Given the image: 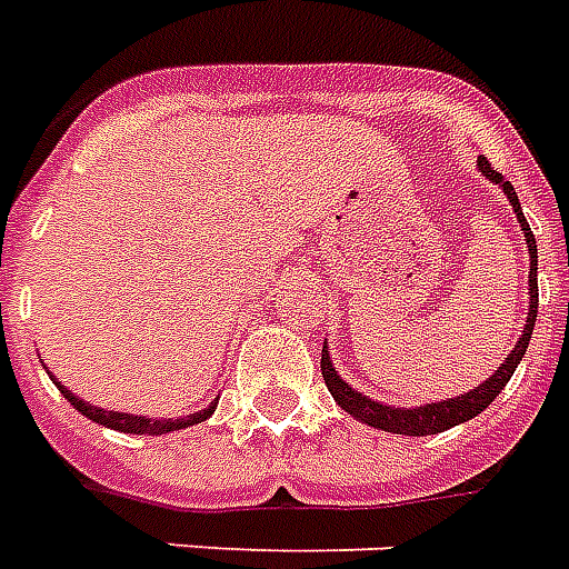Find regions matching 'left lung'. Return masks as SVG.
I'll return each mask as SVG.
<instances>
[{"mask_svg":"<svg viewBox=\"0 0 569 569\" xmlns=\"http://www.w3.org/2000/svg\"><path fill=\"white\" fill-rule=\"evenodd\" d=\"M478 168H481V173H485L487 180H493L502 186V191L508 194V200H511L513 212H517V221H520L522 232H526V241H529V321H526V328H522L520 342L513 346L511 355L505 357V363L496 369L493 378H487L485 383H478L476 389H469L467 396L449 398V401H433V405L413 407V410H407V407H387L380 405V401H372V398L355 392L346 380L339 378L337 369L330 366L328 346L321 348V375H325V383H328L330 396L337 398V405L342 407L346 413H351L355 419H360V422L372 425L378 431L405 433V437H428V433H440L446 431V428H455V425L467 422V419L481 413V410L502 392L505 383H508L511 375L517 372V366H520L526 348H529L531 330H535V321H538V244H535V236H531V227L529 221H526V214H522L520 200H517V191H513L511 182L505 180L499 171H493L487 159H478Z\"/></svg>","mask_w":569,"mask_h":569,"instance_id":"1","label":"left lung"}]
</instances>
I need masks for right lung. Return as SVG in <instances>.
Segmentation results:
<instances>
[{"label":"right lung","mask_w":569,"mask_h":569,"mask_svg":"<svg viewBox=\"0 0 569 569\" xmlns=\"http://www.w3.org/2000/svg\"><path fill=\"white\" fill-rule=\"evenodd\" d=\"M56 380V387L61 389V396L70 401V405L79 410L82 416H88V419H93V422L106 425V428H114V431H123V433H164V431H180V428H189V425H197L203 422V419H209V416L214 413V405L218 401H212V405L206 407V410H200V413H191V416H182V419H147V416H129V413H114V410H100V407L93 405H84L82 398H76L70 389H64L61 383Z\"/></svg>","instance_id":"right-lung-1"}]
</instances>
